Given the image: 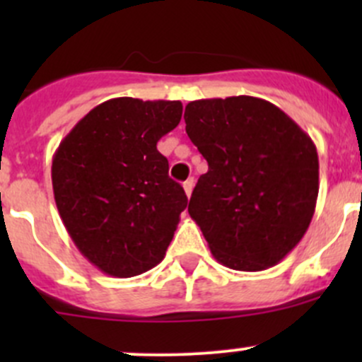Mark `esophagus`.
Returning a JSON list of instances; mask_svg holds the SVG:
<instances>
[{
	"label": "esophagus",
	"instance_id": "esophagus-1",
	"mask_svg": "<svg viewBox=\"0 0 362 362\" xmlns=\"http://www.w3.org/2000/svg\"><path fill=\"white\" fill-rule=\"evenodd\" d=\"M192 189H194V178H189V180L184 182V191L185 194H187V198H191Z\"/></svg>",
	"mask_w": 362,
	"mask_h": 362
}]
</instances>
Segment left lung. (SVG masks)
<instances>
[{
	"label": "left lung",
	"instance_id": "8db88e82",
	"mask_svg": "<svg viewBox=\"0 0 362 362\" xmlns=\"http://www.w3.org/2000/svg\"><path fill=\"white\" fill-rule=\"evenodd\" d=\"M185 131L206 159L189 202L211 254L238 272H262L301 242L319 194L312 138L254 96L191 101Z\"/></svg>",
	"mask_w": 362,
	"mask_h": 362
}]
</instances>
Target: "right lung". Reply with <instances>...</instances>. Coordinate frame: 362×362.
<instances>
[{
  "label": "right lung",
  "instance_id": "obj_1",
  "mask_svg": "<svg viewBox=\"0 0 362 362\" xmlns=\"http://www.w3.org/2000/svg\"><path fill=\"white\" fill-rule=\"evenodd\" d=\"M180 119V101L113 98L80 119L54 154V199L64 228L107 275L148 272L173 240L187 196L168 177L158 141Z\"/></svg>",
  "mask_w": 362,
  "mask_h": 362
}]
</instances>
